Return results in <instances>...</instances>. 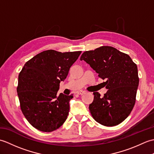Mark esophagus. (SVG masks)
<instances>
[{"mask_svg":"<svg viewBox=\"0 0 154 154\" xmlns=\"http://www.w3.org/2000/svg\"><path fill=\"white\" fill-rule=\"evenodd\" d=\"M85 93V91H77V93L78 94H83Z\"/></svg>","mask_w":154,"mask_h":154,"instance_id":"esophagus-1","label":"esophagus"}]
</instances>
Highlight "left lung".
I'll return each mask as SVG.
<instances>
[{
  "instance_id": "left-lung-1",
  "label": "left lung",
  "mask_w": 154,
  "mask_h": 154,
  "mask_svg": "<svg viewBox=\"0 0 154 154\" xmlns=\"http://www.w3.org/2000/svg\"><path fill=\"white\" fill-rule=\"evenodd\" d=\"M80 60L86 61L99 73L108 89L102 97L94 92L89 110L97 122L106 126L120 124L129 116L136 103L139 85L138 67L128 54L111 46L86 51Z\"/></svg>"
}]
</instances>
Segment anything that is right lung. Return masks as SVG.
<instances>
[{"label": "right lung", "mask_w": 154, "mask_h": 154, "mask_svg": "<svg viewBox=\"0 0 154 154\" xmlns=\"http://www.w3.org/2000/svg\"><path fill=\"white\" fill-rule=\"evenodd\" d=\"M81 53L44 51L28 61L20 72L17 93L20 109L35 128L50 132L66 120L73 97L58 94L57 91Z\"/></svg>", "instance_id": "obj_1"}]
</instances>
